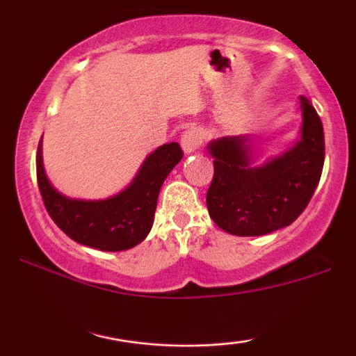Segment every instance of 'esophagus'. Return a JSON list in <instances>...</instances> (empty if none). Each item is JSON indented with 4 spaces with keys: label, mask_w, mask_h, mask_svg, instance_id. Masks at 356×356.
I'll return each mask as SVG.
<instances>
[{
    "label": "esophagus",
    "mask_w": 356,
    "mask_h": 356,
    "mask_svg": "<svg viewBox=\"0 0 356 356\" xmlns=\"http://www.w3.org/2000/svg\"><path fill=\"white\" fill-rule=\"evenodd\" d=\"M202 144V132L199 129H187L181 137L182 150L186 154H192Z\"/></svg>",
    "instance_id": "34e87169"
}]
</instances>
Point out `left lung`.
<instances>
[{
	"label": "left lung",
	"mask_w": 356,
	"mask_h": 356,
	"mask_svg": "<svg viewBox=\"0 0 356 356\" xmlns=\"http://www.w3.org/2000/svg\"><path fill=\"white\" fill-rule=\"evenodd\" d=\"M301 138L289 150L254 164L248 136L220 137L207 145L214 177L206 202L211 219L234 236H263L289 226L312 201L325 162V134L316 110L300 97Z\"/></svg>",
	"instance_id": "1"
}]
</instances>
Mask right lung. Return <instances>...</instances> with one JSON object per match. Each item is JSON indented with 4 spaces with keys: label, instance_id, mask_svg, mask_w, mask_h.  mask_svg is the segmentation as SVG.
<instances>
[{
    "label": "right lung",
    "instance_id": "obj_1",
    "mask_svg": "<svg viewBox=\"0 0 356 356\" xmlns=\"http://www.w3.org/2000/svg\"><path fill=\"white\" fill-rule=\"evenodd\" d=\"M182 155L177 142L161 145L145 159L127 189L102 201H83L67 197L51 186L40 140L36 179L48 214L68 238L100 251H125L142 243L152 229L159 192Z\"/></svg>",
    "mask_w": 356,
    "mask_h": 356
}]
</instances>
